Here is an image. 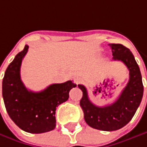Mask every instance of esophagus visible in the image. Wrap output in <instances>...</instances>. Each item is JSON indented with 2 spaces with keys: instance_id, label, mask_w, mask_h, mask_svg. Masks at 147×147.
Returning <instances> with one entry per match:
<instances>
[{
  "instance_id": "1",
  "label": "esophagus",
  "mask_w": 147,
  "mask_h": 147,
  "mask_svg": "<svg viewBox=\"0 0 147 147\" xmlns=\"http://www.w3.org/2000/svg\"><path fill=\"white\" fill-rule=\"evenodd\" d=\"M73 81L76 85H78V84H80V83L82 82V79H81L80 77H76V78H74Z\"/></svg>"
}]
</instances>
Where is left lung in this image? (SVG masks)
I'll use <instances>...</instances> for the list:
<instances>
[{
  "label": "left lung",
  "mask_w": 147,
  "mask_h": 147,
  "mask_svg": "<svg viewBox=\"0 0 147 147\" xmlns=\"http://www.w3.org/2000/svg\"><path fill=\"white\" fill-rule=\"evenodd\" d=\"M109 45L113 60L122 61L129 71V82L118 99L109 105L97 106L89 99L87 88L78 85L82 91L80 106L83 110L86 123L92 128L104 131L117 130L126 125L140 106L144 91L140 68L130 50L120 44Z\"/></svg>",
  "instance_id": "obj_1"
}]
</instances>
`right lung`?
I'll list each match as a JSON object with an SVG mask.
<instances>
[{"instance_id":"1","label":"right lung","mask_w":147,"mask_h":147,"mask_svg":"<svg viewBox=\"0 0 147 147\" xmlns=\"http://www.w3.org/2000/svg\"><path fill=\"white\" fill-rule=\"evenodd\" d=\"M28 45L18 53L6 70L2 81V97L7 113L21 129L33 134L53 130L56 125L55 110L69 98V92L76 87L72 81L55 83L34 92L21 80V64Z\"/></svg>"}]
</instances>
